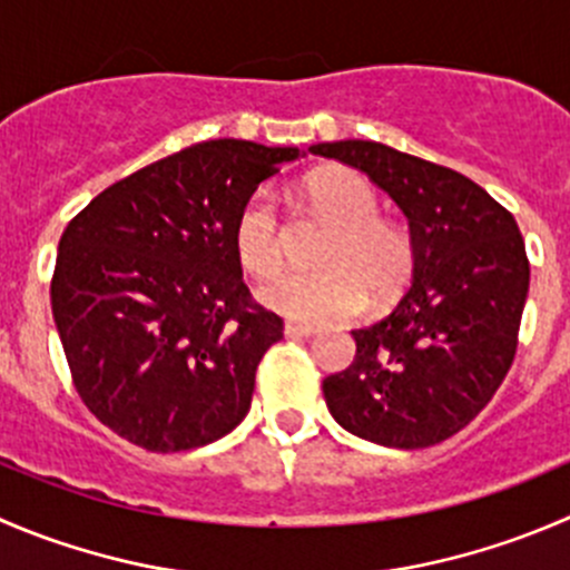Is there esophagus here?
<instances>
[{"instance_id": "1", "label": "esophagus", "mask_w": 570, "mask_h": 570, "mask_svg": "<svg viewBox=\"0 0 570 570\" xmlns=\"http://www.w3.org/2000/svg\"><path fill=\"white\" fill-rule=\"evenodd\" d=\"M284 334L286 336H312V334H317V328H312V325H301V323H286Z\"/></svg>"}]
</instances>
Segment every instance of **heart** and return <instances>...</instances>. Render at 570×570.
Listing matches in <instances>:
<instances>
[{
	"instance_id": "1",
	"label": "heart",
	"mask_w": 570,
	"mask_h": 570,
	"mask_svg": "<svg viewBox=\"0 0 570 570\" xmlns=\"http://www.w3.org/2000/svg\"><path fill=\"white\" fill-rule=\"evenodd\" d=\"M306 203L314 217L334 228L317 256L323 273L275 275L284 267L286 230L267 189H258L236 217L234 247L242 267L256 278L275 275L262 286L269 308L303 323H328L353 317L364 292L373 303L401 292L412 275V242L379 219L381 203L367 178L353 169H325L306 184Z\"/></svg>"
}]
</instances>
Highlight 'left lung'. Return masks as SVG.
Returning a JSON list of instances; mask_svg holds the SVG:
<instances>
[{
    "mask_svg": "<svg viewBox=\"0 0 570 570\" xmlns=\"http://www.w3.org/2000/svg\"><path fill=\"white\" fill-rule=\"evenodd\" d=\"M367 175L412 236V286L392 314L351 331L353 364L323 381L345 432L386 449L454 438L490 403L518 347L529 262L515 217L479 184L379 141L312 147Z\"/></svg>",
    "mask_w": 570,
    "mask_h": 570,
    "instance_id": "obj_1",
    "label": "left lung"
}]
</instances>
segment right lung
<instances>
[{"label":"right lung","instance_id":"right-lung-1","mask_svg":"<svg viewBox=\"0 0 570 570\" xmlns=\"http://www.w3.org/2000/svg\"><path fill=\"white\" fill-rule=\"evenodd\" d=\"M301 156L203 141L108 186L66 225L55 328L82 403L127 443L173 454L245 420L284 323L250 301L234 225L258 184Z\"/></svg>","mask_w":570,"mask_h":570}]
</instances>
